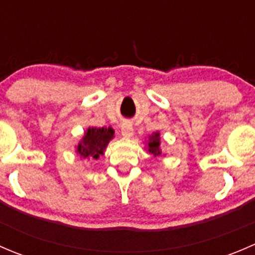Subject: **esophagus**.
I'll return each mask as SVG.
<instances>
[{"instance_id": "obj_1", "label": "esophagus", "mask_w": 255, "mask_h": 255, "mask_svg": "<svg viewBox=\"0 0 255 255\" xmlns=\"http://www.w3.org/2000/svg\"><path fill=\"white\" fill-rule=\"evenodd\" d=\"M133 133H134V130H133V126L130 125V123L128 122H125L122 125V135L123 137H132Z\"/></svg>"}]
</instances>
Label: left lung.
Masks as SVG:
<instances>
[{"mask_svg":"<svg viewBox=\"0 0 255 255\" xmlns=\"http://www.w3.org/2000/svg\"><path fill=\"white\" fill-rule=\"evenodd\" d=\"M159 145H160V138H159V133H154L151 137H149L148 142V150L149 153L154 154V155H160L161 151L159 149Z\"/></svg>","mask_w":255,"mask_h":255,"instance_id":"8db88e82","label":"left lung"}]
</instances>
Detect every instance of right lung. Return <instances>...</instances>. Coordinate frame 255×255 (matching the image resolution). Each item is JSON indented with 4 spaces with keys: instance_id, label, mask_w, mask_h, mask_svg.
Segmentation results:
<instances>
[{
    "instance_id": "right-lung-1",
    "label": "right lung",
    "mask_w": 255,
    "mask_h": 255,
    "mask_svg": "<svg viewBox=\"0 0 255 255\" xmlns=\"http://www.w3.org/2000/svg\"><path fill=\"white\" fill-rule=\"evenodd\" d=\"M113 134L115 132L112 128H89L85 132L82 142L78 146L79 154L84 158L97 159L101 154H104L105 148L113 138Z\"/></svg>"
}]
</instances>
